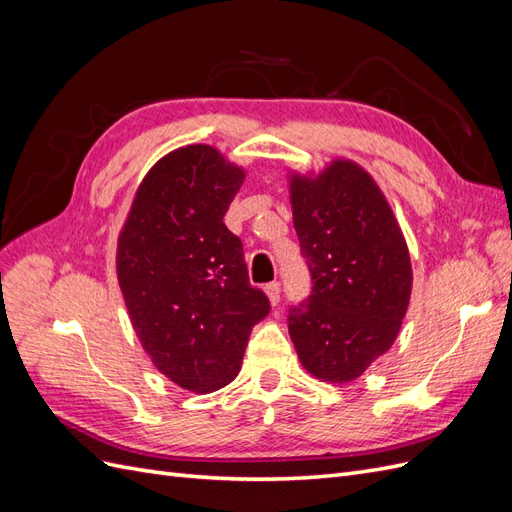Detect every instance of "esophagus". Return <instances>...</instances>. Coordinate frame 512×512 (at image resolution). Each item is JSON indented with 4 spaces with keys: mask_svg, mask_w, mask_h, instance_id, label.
Masks as SVG:
<instances>
[{
    "mask_svg": "<svg viewBox=\"0 0 512 512\" xmlns=\"http://www.w3.org/2000/svg\"><path fill=\"white\" fill-rule=\"evenodd\" d=\"M265 292H267V297H269L271 305H277V303H280V292H282L280 282H271V284H267V286H265Z\"/></svg>",
    "mask_w": 512,
    "mask_h": 512,
    "instance_id": "obj_1",
    "label": "esophagus"
}]
</instances>
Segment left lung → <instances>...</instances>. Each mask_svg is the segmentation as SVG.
Returning <instances> with one entry per match:
<instances>
[{
    "mask_svg": "<svg viewBox=\"0 0 512 512\" xmlns=\"http://www.w3.org/2000/svg\"><path fill=\"white\" fill-rule=\"evenodd\" d=\"M290 205L312 275V294L290 307L292 344L312 376L350 382L401 329L412 292L406 239L378 183L350 160L318 177L292 173Z\"/></svg>",
    "mask_w": 512,
    "mask_h": 512,
    "instance_id": "obj_1",
    "label": "left lung"
}]
</instances>
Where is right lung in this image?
<instances>
[{
    "label": "right lung",
    "mask_w": 512,
    "mask_h": 512,
    "mask_svg": "<svg viewBox=\"0 0 512 512\" xmlns=\"http://www.w3.org/2000/svg\"><path fill=\"white\" fill-rule=\"evenodd\" d=\"M243 179L209 145L170 151L138 185L117 241L132 327L153 365L192 393L237 378L252 327L271 309L224 224Z\"/></svg>",
    "instance_id": "obj_1"
}]
</instances>
